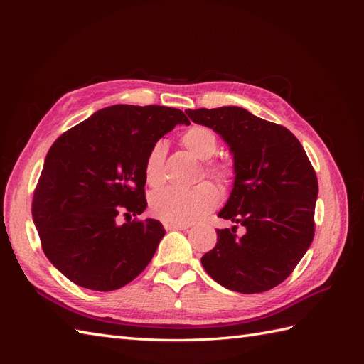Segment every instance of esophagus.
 <instances>
[{
	"instance_id": "34e87169",
	"label": "esophagus",
	"mask_w": 364,
	"mask_h": 364,
	"mask_svg": "<svg viewBox=\"0 0 364 364\" xmlns=\"http://www.w3.org/2000/svg\"><path fill=\"white\" fill-rule=\"evenodd\" d=\"M164 228H165V230H185V229H188V226H186V225H174V223H164Z\"/></svg>"
}]
</instances>
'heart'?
<instances>
[{
	"label": "heart",
	"mask_w": 364,
	"mask_h": 364,
	"mask_svg": "<svg viewBox=\"0 0 364 364\" xmlns=\"http://www.w3.org/2000/svg\"><path fill=\"white\" fill-rule=\"evenodd\" d=\"M182 144L188 153L200 161L213 159L218 144L215 134L205 126H193L182 136ZM167 155V142L156 141L144 159L146 182L156 188L164 183V159ZM205 174L214 179L220 188H228L234 179V170L223 162H208ZM218 202L215 186L203 182L191 190L162 188L150 196V213L165 223L188 225L211 213Z\"/></svg>",
	"instance_id": "obj_1"
}]
</instances>
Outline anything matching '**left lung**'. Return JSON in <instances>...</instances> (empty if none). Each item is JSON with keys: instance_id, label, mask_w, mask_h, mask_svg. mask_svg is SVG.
Returning a JSON list of instances; mask_svg holds the SVG:
<instances>
[{"instance_id": "1", "label": "left lung", "mask_w": 364, "mask_h": 364, "mask_svg": "<svg viewBox=\"0 0 364 364\" xmlns=\"http://www.w3.org/2000/svg\"><path fill=\"white\" fill-rule=\"evenodd\" d=\"M211 127L234 156L235 181L218 217L245 228L217 229V245L202 257L215 282L238 293L277 287L302 259L314 238L317 176L302 144L284 126L243 107L185 111Z\"/></svg>"}]
</instances>
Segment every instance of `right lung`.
Masks as SVG:
<instances>
[{"mask_svg":"<svg viewBox=\"0 0 364 364\" xmlns=\"http://www.w3.org/2000/svg\"><path fill=\"white\" fill-rule=\"evenodd\" d=\"M176 124L179 109L115 105L95 112L53 142L33 196L42 250L70 281L112 291L147 267L165 235L153 218L118 225L146 211L144 159Z\"/></svg>","mask_w":364,"mask_h":364,"instance_id":"1","label":"right lung"}]
</instances>
